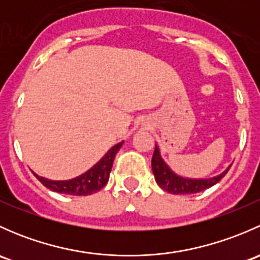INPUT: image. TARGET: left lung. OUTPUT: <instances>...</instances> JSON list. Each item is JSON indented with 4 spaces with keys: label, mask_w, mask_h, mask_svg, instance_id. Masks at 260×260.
I'll list each match as a JSON object with an SVG mask.
<instances>
[{
    "label": "left lung",
    "mask_w": 260,
    "mask_h": 260,
    "mask_svg": "<svg viewBox=\"0 0 260 260\" xmlns=\"http://www.w3.org/2000/svg\"><path fill=\"white\" fill-rule=\"evenodd\" d=\"M152 171H153L154 180L158 183L162 190L167 191L174 195H185V193H196L200 191L206 190L211 187L215 183L219 182L222 177L226 175L229 169L232 167L230 165L225 171H222L220 175H216L214 177L209 179H190V177L180 176L175 171H172L171 167L165 162L162 158L161 152H159L158 146L156 145L153 156H152Z\"/></svg>",
    "instance_id": "1"
}]
</instances>
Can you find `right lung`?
<instances>
[{"label": "right lung", "instance_id": "obj_1", "mask_svg": "<svg viewBox=\"0 0 260 260\" xmlns=\"http://www.w3.org/2000/svg\"><path fill=\"white\" fill-rule=\"evenodd\" d=\"M122 145L123 142H119L112 147L99 159V162H96L91 169H89L88 171L81 174L80 176L75 177V179L55 181L41 177L36 174L34 175H35L36 179L40 181L45 187L50 188L51 191H55V192L74 196L91 195V193L96 192L101 188H103L106 186V183L108 182L109 174H111L112 166H113L114 157Z\"/></svg>", "mask_w": 260, "mask_h": 260}]
</instances>
